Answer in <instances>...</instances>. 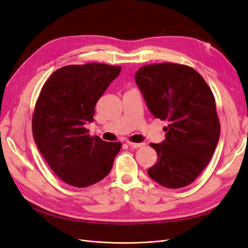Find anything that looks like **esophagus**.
<instances>
[{
	"label": "esophagus",
	"mask_w": 248,
	"mask_h": 248,
	"mask_svg": "<svg viewBox=\"0 0 248 248\" xmlns=\"http://www.w3.org/2000/svg\"><path fill=\"white\" fill-rule=\"evenodd\" d=\"M127 144H128L131 148H136V149H138V148H141L142 146H144V144H142V142H132V141H127Z\"/></svg>",
	"instance_id": "1"
}]
</instances>
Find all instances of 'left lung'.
Returning a JSON list of instances; mask_svg holds the SVG:
<instances>
[{
	"label": "left lung",
	"instance_id": "left-lung-1",
	"mask_svg": "<svg viewBox=\"0 0 248 248\" xmlns=\"http://www.w3.org/2000/svg\"><path fill=\"white\" fill-rule=\"evenodd\" d=\"M134 78L150 112L169 123L163 129L166 140L150 144L158 158L148 175L168 188L191 184L208 166L219 140L212 91L199 72L175 63L146 65Z\"/></svg>",
	"mask_w": 248,
	"mask_h": 248
}]
</instances>
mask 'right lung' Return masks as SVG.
I'll list each match as a JSON object with an SVG mask.
<instances>
[{
	"mask_svg": "<svg viewBox=\"0 0 248 248\" xmlns=\"http://www.w3.org/2000/svg\"><path fill=\"white\" fill-rule=\"evenodd\" d=\"M121 69L101 63L68 65L52 73L41 89L32 119L34 140L67 184L93 185L112 168L121 142L90 137L85 125L94 121L97 101Z\"/></svg>",
	"mask_w": 248,
	"mask_h": 248,
	"instance_id": "obj_1",
	"label": "right lung"
}]
</instances>
